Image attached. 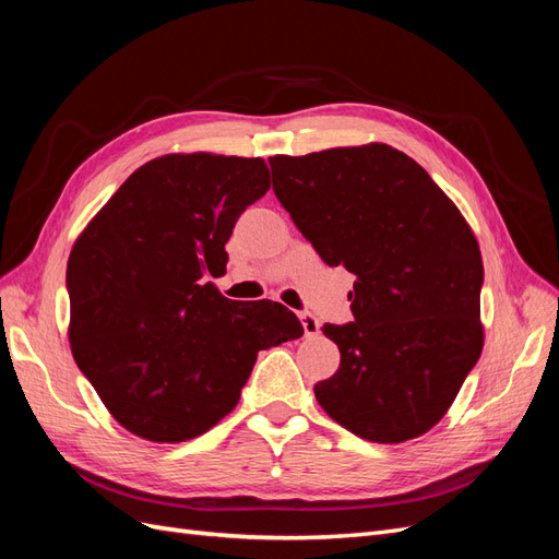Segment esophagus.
<instances>
[{"label":"esophagus","instance_id":"34e87169","mask_svg":"<svg viewBox=\"0 0 559 559\" xmlns=\"http://www.w3.org/2000/svg\"><path fill=\"white\" fill-rule=\"evenodd\" d=\"M298 317H300V324H302L306 335H319V319L312 312H300Z\"/></svg>","mask_w":559,"mask_h":559}]
</instances>
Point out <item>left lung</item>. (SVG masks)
<instances>
[{
  "label": "left lung",
  "mask_w": 559,
  "mask_h": 559,
  "mask_svg": "<svg viewBox=\"0 0 559 559\" xmlns=\"http://www.w3.org/2000/svg\"><path fill=\"white\" fill-rule=\"evenodd\" d=\"M267 163L302 238L357 275L354 321L321 329L341 368L314 384L319 405L373 443L427 433L483 352L476 235L425 167L386 144Z\"/></svg>",
  "instance_id": "1"
}]
</instances>
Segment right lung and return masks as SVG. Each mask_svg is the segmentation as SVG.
I'll return each mask as SVG.
<instances>
[{
	"label": "right lung",
	"mask_w": 559,
	"mask_h": 559,
	"mask_svg": "<svg viewBox=\"0 0 559 559\" xmlns=\"http://www.w3.org/2000/svg\"><path fill=\"white\" fill-rule=\"evenodd\" d=\"M270 189L263 158L170 154L134 170L67 261L70 343L81 373L130 433L181 443L240 401L261 349L302 335L273 300H230L240 214Z\"/></svg>",
	"instance_id": "1"
}]
</instances>
